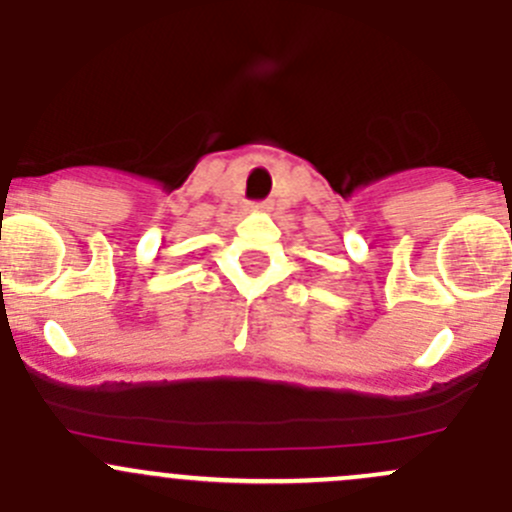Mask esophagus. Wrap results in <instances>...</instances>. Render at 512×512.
Returning a JSON list of instances; mask_svg holds the SVG:
<instances>
[{"mask_svg":"<svg viewBox=\"0 0 512 512\" xmlns=\"http://www.w3.org/2000/svg\"><path fill=\"white\" fill-rule=\"evenodd\" d=\"M255 208H260V210H267V208H270V205H267V203H260V205H255Z\"/></svg>","mask_w":512,"mask_h":512,"instance_id":"1","label":"esophagus"}]
</instances>
